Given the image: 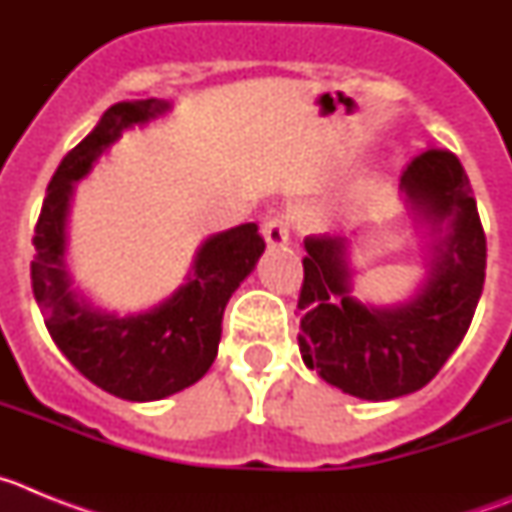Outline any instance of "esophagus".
<instances>
[{
  "label": "esophagus",
  "instance_id": "34e87169",
  "mask_svg": "<svg viewBox=\"0 0 512 512\" xmlns=\"http://www.w3.org/2000/svg\"><path fill=\"white\" fill-rule=\"evenodd\" d=\"M264 238L269 248H284L289 243V223L284 217H269L264 223Z\"/></svg>",
  "mask_w": 512,
  "mask_h": 512
}]
</instances>
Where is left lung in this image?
Segmentation results:
<instances>
[{
    "instance_id": "left-lung-1",
    "label": "left lung",
    "mask_w": 512,
    "mask_h": 512,
    "mask_svg": "<svg viewBox=\"0 0 512 512\" xmlns=\"http://www.w3.org/2000/svg\"><path fill=\"white\" fill-rule=\"evenodd\" d=\"M400 194L425 228V277L408 300L384 305L356 295L351 238H305L302 361L359 400H395L431 382L467 336L485 287V230L459 158L428 148L402 171Z\"/></svg>"
}]
</instances>
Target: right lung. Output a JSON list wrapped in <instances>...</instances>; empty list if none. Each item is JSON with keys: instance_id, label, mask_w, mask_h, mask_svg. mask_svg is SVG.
Instances as JSON below:
<instances>
[{"instance_id": "1", "label": "right lung", "mask_w": 512, "mask_h": 512, "mask_svg": "<svg viewBox=\"0 0 512 512\" xmlns=\"http://www.w3.org/2000/svg\"><path fill=\"white\" fill-rule=\"evenodd\" d=\"M171 107L166 99L153 97L112 104L97 128L56 169L33 235L30 274L45 328L89 382L130 402L164 400L205 377L217 356L225 305L266 248L256 223L207 235L184 284L140 312L122 315L99 307L76 287L66 261V228L76 184L125 130L146 128L169 115Z\"/></svg>"}]
</instances>
